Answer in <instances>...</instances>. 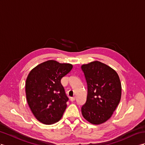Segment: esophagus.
<instances>
[{
    "label": "esophagus",
    "instance_id": "1",
    "mask_svg": "<svg viewBox=\"0 0 145 145\" xmlns=\"http://www.w3.org/2000/svg\"><path fill=\"white\" fill-rule=\"evenodd\" d=\"M75 100V97H71L70 98V101H71L72 102H73V101H74Z\"/></svg>",
    "mask_w": 145,
    "mask_h": 145
}]
</instances>
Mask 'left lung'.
Listing matches in <instances>:
<instances>
[{
    "label": "left lung",
    "instance_id": "1",
    "mask_svg": "<svg viewBox=\"0 0 145 145\" xmlns=\"http://www.w3.org/2000/svg\"><path fill=\"white\" fill-rule=\"evenodd\" d=\"M86 81V103L81 107L84 119L93 124L110 118L121 97V84L115 70L99 61L81 66Z\"/></svg>",
    "mask_w": 145,
    "mask_h": 145
}]
</instances>
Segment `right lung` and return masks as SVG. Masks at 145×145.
<instances>
[{
    "label": "right lung",
    "mask_w": 145,
    "mask_h": 145,
    "mask_svg": "<svg viewBox=\"0 0 145 145\" xmlns=\"http://www.w3.org/2000/svg\"><path fill=\"white\" fill-rule=\"evenodd\" d=\"M72 67V64L50 60L36 66L29 73L25 81L26 99L40 122L52 124L62 118L69 99L61 80Z\"/></svg>",
    "instance_id": "obj_1"
}]
</instances>
